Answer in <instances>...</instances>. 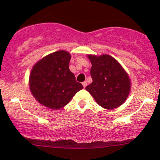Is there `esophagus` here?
I'll list each match as a JSON object with an SVG mask.
<instances>
[{"label": "esophagus", "instance_id": "34e87169", "mask_svg": "<svg viewBox=\"0 0 160 160\" xmlns=\"http://www.w3.org/2000/svg\"><path fill=\"white\" fill-rule=\"evenodd\" d=\"M82 85H83V88H85L87 87V82H83V83H82Z\"/></svg>", "mask_w": 160, "mask_h": 160}]
</instances>
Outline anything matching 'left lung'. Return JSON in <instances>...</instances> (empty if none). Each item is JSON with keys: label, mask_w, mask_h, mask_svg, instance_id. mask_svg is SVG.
<instances>
[{"label": "left lung", "mask_w": 160, "mask_h": 160, "mask_svg": "<svg viewBox=\"0 0 160 160\" xmlns=\"http://www.w3.org/2000/svg\"><path fill=\"white\" fill-rule=\"evenodd\" d=\"M93 82L85 89L103 108L111 110L125 103L132 88L128 72L120 62L108 54H88Z\"/></svg>", "instance_id": "left-lung-1"}]
</instances>
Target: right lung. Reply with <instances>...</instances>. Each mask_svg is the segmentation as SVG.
<instances>
[{"instance_id": "1", "label": "right lung", "mask_w": 160, "mask_h": 160, "mask_svg": "<svg viewBox=\"0 0 160 160\" xmlns=\"http://www.w3.org/2000/svg\"><path fill=\"white\" fill-rule=\"evenodd\" d=\"M70 59L69 52L59 50L44 56L32 67L28 80L30 91L44 107L62 108L83 89L69 69Z\"/></svg>"}]
</instances>
